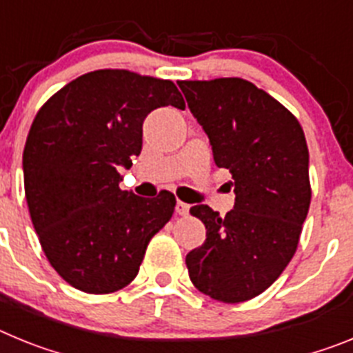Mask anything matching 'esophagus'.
<instances>
[{
	"label": "esophagus",
	"instance_id": "esophagus-1",
	"mask_svg": "<svg viewBox=\"0 0 353 353\" xmlns=\"http://www.w3.org/2000/svg\"><path fill=\"white\" fill-rule=\"evenodd\" d=\"M176 214L179 215H187L189 214V205L183 203V201H176V207H174Z\"/></svg>",
	"mask_w": 353,
	"mask_h": 353
}]
</instances>
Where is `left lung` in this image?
Instances as JSON below:
<instances>
[{"mask_svg": "<svg viewBox=\"0 0 353 353\" xmlns=\"http://www.w3.org/2000/svg\"><path fill=\"white\" fill-rule=\"evenodd\" d=\"M179 86L210 139L215 164L230 170L235 187V207L224 217L207 205L191 208L207 240L187 254L189 277L214 301H251L297 251L311 203L304 130L281 102L240 77Z\"/></svg>", "mask_w": 353, "mask_h": 353, "instance_id": "8db88e82", "label": "left lung"}]
</instances>
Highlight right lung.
Here are the masks:
<instances>
[{
    "mask_svg": "<svg viewBox=\"0 0 353 353\" xmlns=\"http://www.w3.org/2000/svg\"><path fill=\"white\" fill-rule=\"evenodd\" d=\"M185 108L173 81L123 68L88 72L58 90L31 123L23 154L24 194L49 263L74 288L105 295L138 276L152 236L176 199L120 189L143 145V120Z\"/></svg>",
    "mask_w": 353,
    "mask_h": 353,
    "instance_id": "1",
    "label": "right lung"
}]
</instances>
